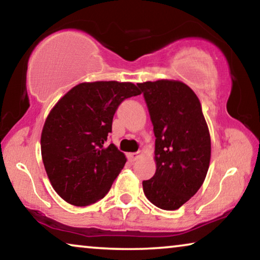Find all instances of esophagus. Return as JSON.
<instances>
[{
  "instance_id": "1",
  "label": "esophagus",
  "mask_w": 260,
  "mask_h": 260,
  "mask_svg": "<svg viewBox=\"0 0 260 260\" xmlns=\"http://www.w3.org/2000/svg\"><path fill=\"white\" fill-rule=\"evenodd\" d=\"M141 156H142V151L131 152V154L127 155V158H129V161H131V162H135V161H137V159L140 158Z\"/></svg>"
}]
</instances>
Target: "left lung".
<instances>
[{
	"instance_id": "8db88e82",
	"label": "left lung",
	"mask_w": 260,
	"mask_h": 260,
	"mask_svg": "<svg viewBox=\"0 0 260 260\" xmlns=\"http://www.w3.org/2000/svg\"><path fill=\"white\" fill-rule=\"evenodd\" d=\"M154 126L156 173L143 181L148 200L175 211L200 189L211 161V136L197 94L175 80L137 84Z\"/></svg>"
}]
</instances>
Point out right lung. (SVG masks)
Returning <instances> with one entry per match:
<instances>
[{"label":"right lung","instance_id":"right-lung-1","mask_svg":"<svg viewBox=\"0 0 260 260\" xmlns=\"http://www.w3.org/2000/svg\"><path fill=\"white\" fill-rule=\"evenodd\" d=\"M141 94L118 81L81 83L56 103L41 134V155L53 188L71 205L88 206L109 193L126 158L106 145L120 103Z\"/></svg>","mask_w":260,"mask_h":260}]
</instances>
